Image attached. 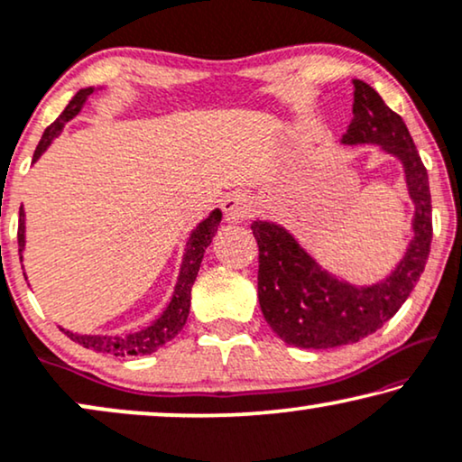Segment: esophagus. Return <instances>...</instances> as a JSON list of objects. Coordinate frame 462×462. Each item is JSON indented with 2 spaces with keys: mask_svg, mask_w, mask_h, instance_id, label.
I'll return each mask as SVG.
<instances>
[{
  "mask_svg": "<svg viewBox=\"0 0 462 462\" xmlns=\"http://www.w3.org/2000/svg\"><path fill=\"white\" fill-rule=\"evenodd\" d=\"M221 208H224L227 221H243L251 215L254 200H251L245 192H232L221 200Z\"/></svg>",
  "mask_w": 462,
  "mask_h": 462,
  "instance_id": "1",
  "label": "esophagus"
}]
</instances>
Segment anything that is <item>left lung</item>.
I'll return each instance as SVG.
<instances>
[{
	"mask_svg": "<svg viewBox=\"0 0 462 462\" xmlns=\"http://www.w3.org/2000/svg\"><path fill=\"white\" fill-rule=\"evenodd\" d=\"M353 122L340 143H372L399 160L410 200L414 202V236L391 274L372 285H355L323 268L285 226L255 219L251 230L260 247V309L270 329L298 348L346 346L383 328L408 300L431 249L429 175L408 126L370 84L353 79Z\"/></svg>",
	"mask_w": 462,
	"mask_h": 462,
	"instance_id": "1",
	"label": "left lung"
}]
</instances>
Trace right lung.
Masks as SVG:
<instances>
[{
  "instance_id": "right-lung-1",
  "label": "right lung",
  "mask_w": 462,
  "mask_h": 462,
  "mask_svg": "<svg viewBox=\"0 0 462 462\" xmlns=\"http://www.w3.org/2000/svg\"><path fill=\"white\" fill-rule=\"evenodd\" d=\"M103 90V86H88V88H79L67 107L63 109V114L59 116L57 120L52 122L51 126L46 128L44 134H42L38 147H35L33 153V162H38L54 139L63 133V128L67 122H71L76 116L82 112V107L86 106L90 95ZM221 221V211L219 208H213L211 213L207 215L205 219L200 221L199 226L189 232L186 249H183L181 255V266H180V274H177V282L173 289V295H171L169 304L164 306V310L153 319L150 325L141 328L137 331H128V334H78V331H69L65 328H59L67 337H71L73 342L82 344L84 348H92L98 350V353H107L114 356H143L150 353H156L158 348H162L164 344H169L173 337L180 334L183 329V325L188 321L189 315V298H192V285L199 276L200 270V262L205 257V251L208 245H211L215 232H217V226ZM24 208L21 207L18 211V254H21V262H23V254H24V243H27V230H24ZM24 274V273H23ZM27 279V274H24Z\"/></svg>"
}]
</instances>
